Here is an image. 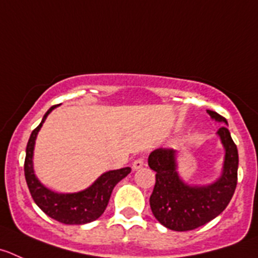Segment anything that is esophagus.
<instances>
[{"instance_id": "1", "label": "esophagus", "mask_w": 258, "mask_h": 258, "mask_svg": "<svg viewBox=\"0 0 258 258\" xmlns=\"http://www.w3.org/2000/svg\"><path fill=\"white\" fill-rule=\"evenodd\" d=\"M144 165H145L144 157H137V159L135 160L134 162H132V169H134V170H139V169H141V167L144 166Z\"/></svg>"}]
</instances>
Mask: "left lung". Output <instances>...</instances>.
I'll use <instances>...</instances> for the list:
<instances>
[{
	"label": "left lung",
	"instance_id": "1",
	"mask_svg": "<svg viewBox=\"0 0 258 258\" xmlns=\"http://www.w3.org/2000/svg\"><path fill=\"white\" fill-rule=\"evenodd\" d=\"M212 119L228 126L224 117L207 111ZM227 126L217 131L224 149L222 172L209 184H189L177 171V152L157 149L150 154L149 166L156 172V182L150 197L155 218L176 232L191 231L218 217L231 202L237 185L238 151Z\"/></svg>",
	"mask_w": 258,
	"mask_h": 258
}]
</instances>
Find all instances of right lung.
I'll return each instance as SVG.
<instances>
[{"label": "right lung", "mask_w": 258, "mask_h": 258, "mask_svg": "<svg viewBox=\"0 0 258 258\" xmlns=\"http://www.w3.org/2000/svg\"><path fill=\"white\" fill-rule=\"evenodd\" d=\"M57 106L47 109L42 121L32 131L26 146L25 179L36 206L46 216L64 224H86L98 219L106 211L113 187L131 172V167L103 172L91 186L77 192H56L45 186L34 170V150L37 134L46 117Z\"/></svg>", "instance_id": "right-lung-1"}]
</instances>
